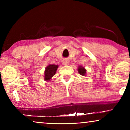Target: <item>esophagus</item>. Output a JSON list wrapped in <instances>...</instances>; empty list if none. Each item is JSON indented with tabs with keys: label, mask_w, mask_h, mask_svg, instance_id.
I'll use <instances>...</instances> for the list:
<instances>
[{
	"label": "esophagus",
	"mask_w": 130,
	"mask_h": 130,
	"mask_svg": "<svg viewBox=\"0 0 130 130\" xmlns=\"http://www.w3.org/2000/svg\"><path fill=\"white\" fill-rule=\"evenodd\" d=\"M69 64V62L67 60H63V65H67Z\"/></svg>",
	"instance_id": "obj_1"
}]
</instances>
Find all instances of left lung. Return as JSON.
Wrapping results in <instances>:
<instances>
[{
	"label": "left lung",
	"mask_w": 130,
	"mask_h": 130,
	"mask_svg": "<svg viewBox=\"0 0 130 130\" xmlns=\"http://www.w3.org/2000/svg\"><path fill=\"white\" fill-rule=\"evenodd\" d=\"M78 73L80 74V75L83 76H86V69L84 67L82 66H79L77 68Z\"/></svg>",
	"instance_id": "obj_1"
}]
</instances>
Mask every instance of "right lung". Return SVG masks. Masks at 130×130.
<instances>
[{"label": "right lung", "instance_id": "add662e5", "mask_svg": "<svg viewBox=\"0 0 130 130\" xmlns=\"http://www.w3.org/2000/svg\"><path fill=\"white\" fill-rule=\"evenodd\" d=\"M58 67V65L48 64L45 67L44 71V80L48 82L52 79V77L55 75L56 71Z\"/></svg>", "mask_w": 130, "mask_h": 130}]
</instances>
